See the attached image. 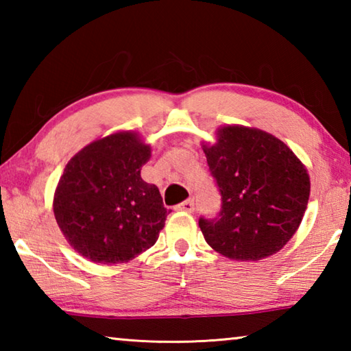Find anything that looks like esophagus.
Listing matches in <instances>:
<instances>
[{
	"mask_svg": "<svg viewBox=\"0 0 351 351\" xmlns=\"http://www.w3.org/2000/svg\"><path fill=\"white\" fill-rule=\"evenodd\" d=\"M193 209H195V204L192 199H186L184 203L176 206V210H182V212H193Z\"/></svg>",
	"mask_w": 351,
	"mask_h": 351,
	"instance_id": "34e87169",
	"label": "esophagus"
}]
</instances>
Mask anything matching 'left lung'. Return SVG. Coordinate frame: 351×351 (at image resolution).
I'll return each mask as SVG.
<instances>
[{
    "label": "left lung",
    "mask_w": 351,
    "mask_h": 351,
    "mask_svg": "<svg viewBox=\"0 0 351 351\" xmlns=\"http://www.w3.org/2000/svg\"><path fill=\"white\" fill-rule=\"evenodd\" d=\"M215 144H203L221 193V210L199 228L213 251L230 260L257 261L293 239L310 198V175L293 150L258 128H217Z\"/></svg>",
    "instance_id": "8db88e82"
}]
</instances>
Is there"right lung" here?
Segmentation results:
<instances>
[{
	"label": "right lung",
	"mask_w": 351,
	"mask_h": 351,
	"mask_svg": "<svg viewBox=\"0 0 351 351\" xmlns=\"http://www.w3.org/2000/svg\"><path fill=\"white\" fill-rule=\"evenodd\" d=\"M152 147L136 132L93 141L69 159L52 209L68 243L102 265L127 263L156 243L169 212L141 178Z\"/></svg>",
	"instance_id": "1"
}]
</instances>
